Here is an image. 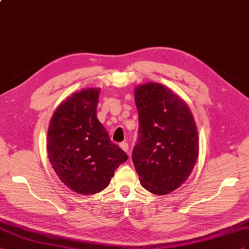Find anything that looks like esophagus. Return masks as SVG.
<instances>
[{
  "instance_id": "34e87169",
  "label": "esophagus",
  "mask_w": 249,
  "mask_h": 249,
  "mask_svg": "<svg viewBox=\"0 0 249 249\" xmlns=\"http://www.w3.org/2000/svg\"><path fill=\"white\" fill-rule=\"evenodd\" d=\"M120 147L122 148L125 152H128V149H129V146H128V144H127L126 142H123V143H121L120 144Z\"/></svg>"
}]
</instances>
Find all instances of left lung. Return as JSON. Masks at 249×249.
<instances>
[{"label": "left lung", "instance_id": "1", "mask_svg": "<svg viewBox=\"0 0 249 249\" xmlns=\"http://www.w3.org/2000/svg\"><path fill=\"white\" fill-rule=\"evenodd\" d=\"M139 112V142L132 162L141 185L164 196L179 188L193 171L199 156V139L190 108L160 83L135 88Z\"/></svg>", "mask_w": 249, "mask_h": 249}]
</instances>
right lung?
I'll use <instances>...</instances> for the list:
<instances>
[{
    "mask_svg": "<svg viewBox=\"0 0 249 249\" xmlns=\"http://www.w3.org/2000/svg\"><path fill=\"white\" fill-rule=\"evenodd\" d=\"M100 92V88H84L64 100L47 131V155L56 176L70 190L85 196L104 190L128 159L97 118Z\"/></svg>",
    "mask_w": 249,
    "mask_h": 249,
    "instance_id": "add662e5",
    "label": "right lung"
}]
</instances>
